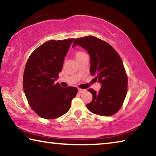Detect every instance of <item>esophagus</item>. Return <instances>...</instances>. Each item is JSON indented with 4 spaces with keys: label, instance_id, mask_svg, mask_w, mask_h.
<instances>
[{
    "label": "esophagus",
    "instance_id": "obj_1",
    "mask_svg": "<svg viewBox=\"0 0 156 156\" xmlns=\"http://www.w3.org/2000/svg\"><path fill=\"white\" fill-rule=\"evenodd\" d=\"M85 91H86L85 89H78V92H79V93H80V94L83 93V92H84Z\"/></svg>",
    "mask_w": 156,
    "mask_h": 156
}]
</instances>
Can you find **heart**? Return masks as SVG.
Here are the masks:
<instances>
[{
	"label": "heart",
	"instance_id": "heart-1",
	"mask_svg": "<svg viewBox=\"0 0 156 156\" xmlns=\"http://www.w3.org/2000/svg\"><path fill=\"white\" fill-rule=\"evenodd\" d=\"M84 54V52H83V51H78V52L76 53V57L80 56H81V55H83Z\"/></svg>",
	"mask_w": 156,
	"mask_h": 156
}]
</instances>
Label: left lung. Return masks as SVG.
Wrapping results in <instances>:
<instances>
[{"mask_svg":"<svg viewBox=\"0 0 156 156\" xmlns=\"http://www.w3.org/2000/svg\"><path fill=\"white\" fill-rule=\"evenodd\" d=\"M76 45L89 53L90 73L101 84L98 92L88 89L93 99L87 107L97 115H113L122 107L127 92V76L120 56L109 44L94 36L76 39L72 47Z\"/></svg>","mask_w":156,"mask_h":156,"instance_id":"obj_1","label":"left lung"}]
</instances>
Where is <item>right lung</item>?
I'll list each match as a JSON object with an SVG mask.
<instances>
[{
    "label": "right lung",
    "mask_w": 156,
    "mask_h": 156,
    "mask_svg": "<svg viewBox=\"0 0 156 156\" xmlns=\"http://www.w3.org/2000/svg\"><path fill=\"white\" fill-rule=\"evenodd\" d=\"M73 41H47L34 50L27 60L23 89L31 108L41 118L54 119L64 115L78 93L76 87L63 88L58 83H54Z\"/></svg>",
    "instance_id": "right-lung-1"
}]
</instances>
